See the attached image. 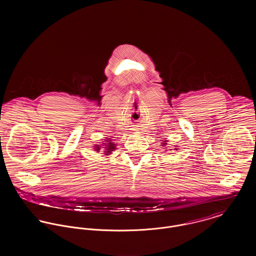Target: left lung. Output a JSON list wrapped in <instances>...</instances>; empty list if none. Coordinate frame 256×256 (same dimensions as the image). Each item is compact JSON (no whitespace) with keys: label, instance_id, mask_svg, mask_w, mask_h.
Instances as JSON below:
<instances>
[{"label":"left lung","instance_id":"obj_1","mask_svg":"<svg viewBox=\"0 0 256 256\" xmlns=\"http://www.w3.org/2000/svg\"><path fill=\"white\" fill-rule=\"evenodd\" d=\"M166 144H168V143H166V141H164V144H162V145H164V146H166ZM170 150H172V148H170ZM176 150H178V148H176Z\"/></svg>","mask_w":256,"mask_h":256}]
</instances>
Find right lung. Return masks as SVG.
Segmentation results:
<instances>
[{
  "label": "right lung",
  "mask_w": 256,
  "mask_h": 256,
  "mask_svg": "<svg viewBox=\"0 0 256 256\" xmlns=\"http://www.w3.org/2000/svg\"><path fill=\"white\" fill-rule=\"evenodd\" d=\"M106 142H108V143H104V154H106V156H108L110 152H112L114 150H115V144L113 143V142H111V141H106ZM100 145H96V152H100Z\"/></svg>",
  "instance_id": "add662e5"
}]
</instances>
